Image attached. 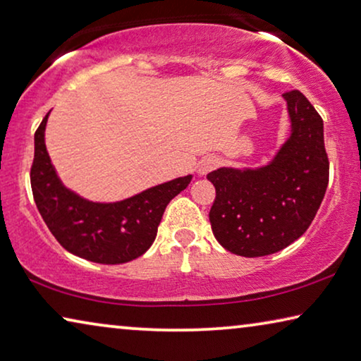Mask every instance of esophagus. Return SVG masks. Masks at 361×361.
Segmentation results:
<instances>
[{
  "label": "esophagus",
  "mask_w": 361,
  "mask_h": 361,
  "mask_svg": "<svg viewBox=\"0 0 361 361\" xmlns=\"http://www.w3.org/2000/svg\"><path fill=\"white\" fill-rule=\"evenodd\" d=\"M219 160L212 157V155H209V157H204L201 162L197 164V173L199 175H207L209 171H212L215 166H217Z\"/></svg>",
  "instance_id": "1"
}]
</instances>
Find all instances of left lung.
<instances>
[{
  "label": "left lung",
  "mask_w": 361,
  "mask_h": 361,
  "mask_svg": "<svg viewBox=\"0 0 361 361\" xmlns=\"http://www.w3.org/2000/svg\"><path fill=\"white\" fill-rule=\"evenodd\" d=\"M282 97L290 129L272 159L207 175L215 186L212 232L233 255L259 257L287 248L306 232L326 195L329 160L321 116L300 90Z\"/></svg>",
  "instance_id": "8db88e82"
}]
</instances>
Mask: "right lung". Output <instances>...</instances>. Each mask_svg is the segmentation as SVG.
Returning a JSON list of instances; mask_svg holds the SVG:
<instances>
[{
    "label": "right lung",
    "instance_id": "1",
    "mask_svg": "<svg viewBox=\"0 0 361 361\" xmlns=\"http://www.w3.org/2000/svg\"><path fill=\"white\" fill-rule=\"evenodd\" d=\"M43 118L34 137L30 185L43 222L64 250L99 264H123L142 256L157 236L165 207L192 175L147 188L115 202L85 199L64 185L45 146Z\"/></svg>",
    "mask_w": 361,
    "mask_h": 361
}]
</instances>
